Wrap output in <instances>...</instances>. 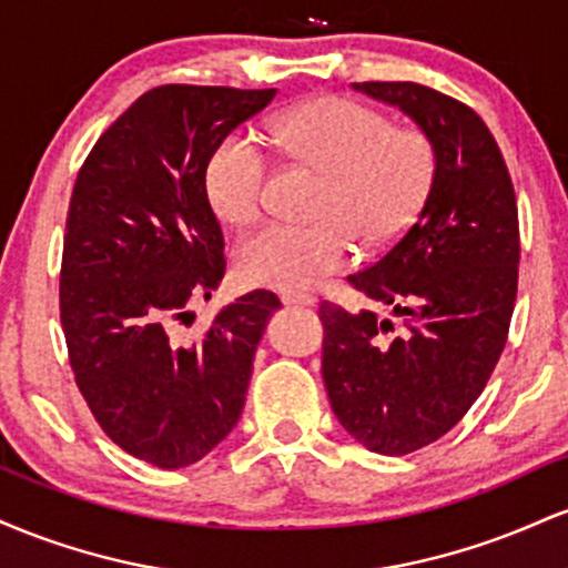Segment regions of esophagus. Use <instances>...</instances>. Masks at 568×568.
I'll return each mask as SVG.
<instances>
[{
	"label": "esophagus",
	"mask_w": 568,
	"mask_h": 568,
	"mask_svg": "<svg viewBox=\"0 0 568 568\" xmlns=\"http://www.w3.org/2000/svg\"><path fill=\"white\" fill-rule=\"evenodd\" d=\"M283 304L285 306H315L317 298L312 293H283Z\"/></svg>",
	"instance_id": "esophagus-1"
}]
</instances>
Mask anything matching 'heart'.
Returning <instances> with one entry per match:
<instances>
[{"mask_svg": "<svg viewBox=\"0 0 568 568\" xmlns=\"http://www.w3.org/2000/svg\"><path fill=\"white\" fill-rule=\"evenodd\" d=\"M272 141L288 158L325 173L317 224H277L251 234L237 247L245 283L272 291H306L344 270L361 240L384 251L414 224L433 186V143L416 128H389L379 112L323 95L280 114ZM270 160L258 141L232 133L205 168L213 211L232 224H253L264 211Z\"/></svg>", "mask_w": 568, "mask_h": 568, "instance_id": "heart-1", "label": "heart"}]
</instances>
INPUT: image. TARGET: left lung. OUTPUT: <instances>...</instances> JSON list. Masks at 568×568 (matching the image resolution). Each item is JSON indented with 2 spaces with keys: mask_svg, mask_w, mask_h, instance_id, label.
<instances>
[{
  "mask_svg": "<svg viewBox=\"0 0 568 568\" xmlns=\"http://www.w3.org/2000/svg\"><path fill=\"white\" fill-rule=\"evenodd\" d=\"M433 143V186L408 232L349 275L389 315L325 302L323 382L368 452L403 456L446 435L484 393L518 293V205L486 122L416 82H355Z\"/></svg>",
  "mask_w": 568,
  "mask_h": 568,
  "instance_id": "left-lung-1",
  "label": "left lung"
}]
</instances>
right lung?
Wrapping results in <instances>:
<instances>
[{"mask_svg": "<svg viewBox=\"0 0 568 568\" xmlns=\"http://www.w3.org/2000/svg\"><path fill=\"white\" fill-rule=\"evenodd\" d=\"M275 95L149 90L98 139L71 192L61 264L71 371L103 433L162 470L194 465L232 433L280 310L275 293L251 291L200 336L181 328L226 270L207 160Z\"/></svg>", "mask_w": 568, "mask_h": 568, "instance_id": "add662e5", "label": "right lung"}]
</instances>
